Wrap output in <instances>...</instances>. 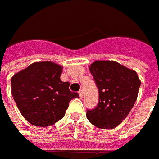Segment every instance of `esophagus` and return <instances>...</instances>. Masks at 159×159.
I'll return each mask as SVG.
<instances>
[{
  "mask_svg": "<svg viewBox=\"0 0 159 159\" xmlns=\"http://www.w3.org/2000/svg\"><path fill=\"white\" fill-rule=\"evenodd\" d=\"M79 95H80V98L83 97V90H82V89H80V90H79Z\"/></svg>",
  "mask_w": 159,
  "mask_h": 159,
  "instance_id": "esophagus-1",
  "label": "esophagus"
}]
</instances>
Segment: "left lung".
Wrapping results in <instances>:
<instances>
[{
  "mask_svg": "<svg viewBox=\"0 0 159 159\" xmlns=\"http://www.w3.org/2000/svg\"><path fill=\"white\" fill-rule=\"evenodd\" d=\"M89 70L99 96L96 108L87 110V119L98 129H114L130 112L141 82L136 71L116 61H97Z\"/></svg>",
  "mask_w": 159,
  "mask_h": 159,
  "instance_id": "left-lung-1",
  "label": "left lung"
}]
</instances>
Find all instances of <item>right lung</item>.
Returning <instances> with one entry per match:
<instances>
[{
  "label": "right lung",
  "mask_w": 159,
  "mask_h": 159,
  "mask_svg": "<svg viewBox=\"0 0 159 159\" xmlns=\"http://www.w3.org/2000/svg\"><path fill=\"white\" fill-rule=\"evenodd\" d=\"M62 67L51 61L30 64L11 80V94L21 115L37 127L55 124L64 117L72 98L70 83L61 80Z\"/></svg>",
  "instance_id": "obj_1"
}]
</instances>
